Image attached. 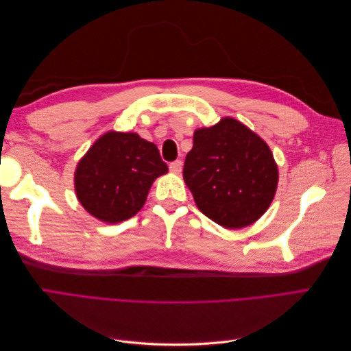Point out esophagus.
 Returning a JSON list of instances; mask_svg holds the SVG:
<instances>
[{
    "mask_svg": "<svg viewBox=\"0 0 351 351\" xmlns=\"http://www.w3.org/2000/svg\"><path fill=\"white\" fill-rule=\"evenodd\" d=\"M182 169H183V162L178 161V159H177V161L169 164V171H171L173 174H180V173H182Z\"/></svg>",
    "mask_w": 351,
    "mask_h": 351,
    "instance_id": "obj_1",
    "label": "esophagus"
}]
</instances>
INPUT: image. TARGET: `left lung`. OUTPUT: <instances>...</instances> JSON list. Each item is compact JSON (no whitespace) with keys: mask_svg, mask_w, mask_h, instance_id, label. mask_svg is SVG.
I'll return each instance as SVG.
<instances>
[{"mask_svg":"<svg viewBox=\"0 0 351 351\" xmlns=\"http://www.w3.org/2000/svg\"><path fill=\"white\" fill-rule=\"evenodd\" d=\"M184 183L202 214L224 228L256 222L272 204L278 165L268 143L232 117L193 133Z\"/></svg>","mask_w":351,"mask_h":351,"instance_id":"8db88e82","label":"left lung"}]
</instances>
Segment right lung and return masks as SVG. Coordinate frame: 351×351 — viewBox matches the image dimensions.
<instances>
[{
  "instance_id": "obj_1",
  "label": "right lung",
  "mask_w": 351,
  "mask_h": 351,
  "mask_svg": "<svg viewBox=\"0 0 351 351\" xmlns=\"http://www.w3.org/2000/svg\"><path fill=\"white\" fill-rule=\"evenodd\" d=\"M168 173L155 143L110 130L89 147L74 171V190L86 212L117 224L139 212L158 177Z\"/></svg>"
}]
</instances>
